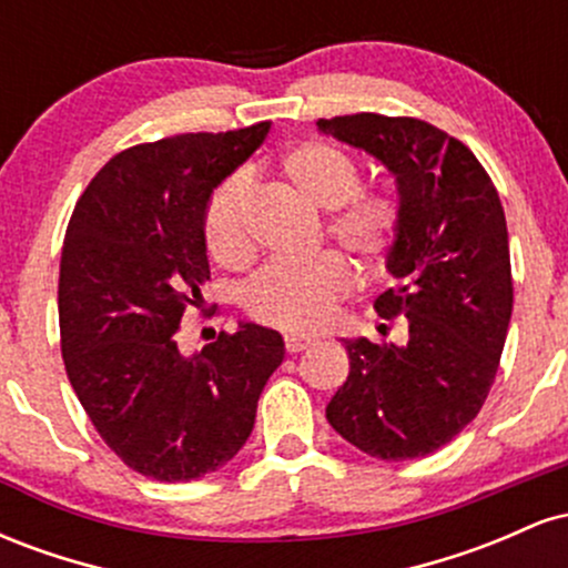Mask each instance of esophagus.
<instances>
[{
    "label": "esophagus",
    "mask_w": 568,
    "mask_h": 568,
    "mask_svg": "<svg viewBox=\"0 0 568 568\" xmlns=\"http://www.w3.org/2000/svg\"><path fill=\"white\" fill-rule=\"evenodd\" d=\"M315 344V338L312 336H304V334H288L285 336V349L288 352H302L306 347H312Z\"/></svg>",
    "instance_id": "esophagus-1"
}]
</instances>
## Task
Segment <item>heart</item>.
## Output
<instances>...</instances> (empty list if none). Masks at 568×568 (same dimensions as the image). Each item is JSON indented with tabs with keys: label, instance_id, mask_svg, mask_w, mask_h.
<instances>
[{
	"label": "heart",
	"instance_id": "obj_1",
	"mask_svg": "<svg viewBox=\"0 0 568 568\" xmlns=\"http://www.w3.org/2000/svg\"><path fill=\"white\" fill-rule=\"evenodd\" d=\"M280 175L310 205L331 211L328 234L361 262L374 264L397 234L400 207L384 192H361V168L321 141H304L280 158ZM247 189L243 179L226 181L205 211V245L226 270H243L253 245L247 234ZM352 285V272L334 253L304 264H280L253 277L243 293L247 315L283 331H315Z\"/></svg>",
	"mask_w": 568,
	"mask_h": 568
}]
</instances>
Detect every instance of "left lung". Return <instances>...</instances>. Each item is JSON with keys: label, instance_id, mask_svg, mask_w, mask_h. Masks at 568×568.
<instances>
[{"label": "left lung", "instance_id": "obj_1", "mask_svg": "<svg viewBox=\"0 0 568 568\" xmlns=\"http://www.w3.org/2000/svg\"><path fill=\"white\" fill-rule=\"evenodd\" d=\"M317 133L361 149L395 179L397 234L374 306L408 321L406 344L342 338L349 376L325 419L384 462L427 456L484 406L513 315L507 221L497 189L462 141L410 116L317 120Z\"/></svg>", "mask_w": 568, "mask_h": 568}]
</instances>
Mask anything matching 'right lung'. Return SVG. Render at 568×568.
<instances>
[{
  "mask_svg": "<svg viewBox=\"0 0 568 568\" xmlns=\"http://www.w3.org/2000/svg\"><path fill=\"white\" fill-rule=\"evenodd\" d=\"M270 128L125 149L71 213L58 280L63 363L106 446L146 478L197 480L234 459L285 357L283 336L258 323L192 355L175 342L211 277L207 202Z\"/></svg>",
  "mask_w": 568,
  "mask_h": 568,
  "instance_id": "obj_1",
  "label": "right lung"
}]
</instances>
